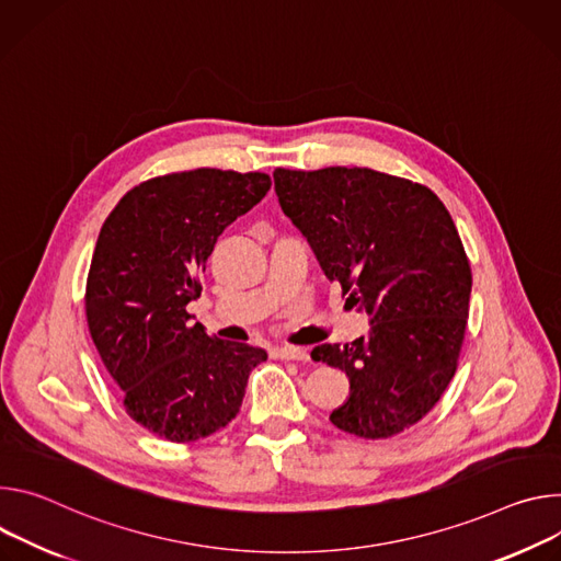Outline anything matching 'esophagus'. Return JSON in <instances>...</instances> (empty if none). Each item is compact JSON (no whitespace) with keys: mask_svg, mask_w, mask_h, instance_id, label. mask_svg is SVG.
I'll list each match as a JSON object with an SVG mask.
<instances>
[{"mask_svg":"<svg viewBox=\"0 0 561 561\" xmlns=\"http://www.w3.org/2000/svg\"><path fill=\"white\" fill-rule=\"evenodd\" d=\"M274 356L276 358H285V360H307L309 354L302 347H291V345H280L274 347Z\"/></svg>","mask_w":561,"mask_h":561,"instance_id":"1","label":"esophagus"}]
</instances>
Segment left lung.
Returning a JSON list of instances; mask_svg holds the SVG:
<instances>
[{"label": "left lung", "instance_id": "8db88e82", "mask_svg": "<svg viewBox=\"0 0 561 561\" xmlns=\"http://www.w3.org/2000/svg\"><path fill=\"white\" fill-rule=\"evenodd\" d=\"M274 190L345 305L369 317L365 336L312 350L350 379L330 421L388 439L425 416L455 377L472 289L459 231L427 186L375 169H276Z\"/></svg>", "mask_w": 561, "mask_h": 561}]
</instances>
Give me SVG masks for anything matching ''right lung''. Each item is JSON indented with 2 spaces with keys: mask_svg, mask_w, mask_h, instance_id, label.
Returning a JSON list of instances; mask_svg holds the SVG:
<instances>
[{
  "mask_svg": "<svg viewBox=\"0 0 561 561\" xmlns=\"http://www.w3.org/2000/svg\"><path fill=\"white\" fill-rule=\"evenodd\" d=\"M267 173L194 169L147 180L104 220L87 280L91 339L127 414L175 444L225 427L263 347L211 339L186 305L218 236L270 192Z\"/></svg>",
  "mask_w": 561,
  "mask_h": 561,
  "instance_id": "obj_1",
  "label": "right lung"
}]
</instances>
